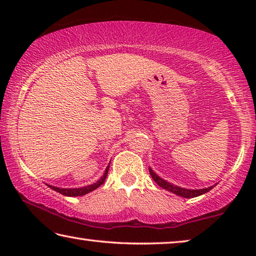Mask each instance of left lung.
I'll return each instance as SVG.
<instances>
[{"label": "left lung", "mask_w": 256, "mask_h": 256, "mask_svg": "<svg viewBox=\"0 0 256 256\" xmlns=\"http://www.w3.org/2000/svg\"><path fill=\"white\" fill-rule=\"evenodd\" d=\"M149 172L151 177H152V180L157 183L160 188H162L164 190H168V192H172L176 194V196H182V198H196L198 196H202V194H204L206 192H209L210 190H212L214 188V185L209 186V188H200V190H190V188H180V186H177L170 183V182L162 180V177H159L156 172L151 170L149 167Z\"/></svg>", "instance_id": "left-lung-1"}]
</instances>
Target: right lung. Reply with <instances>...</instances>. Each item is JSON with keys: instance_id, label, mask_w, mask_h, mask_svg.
Returning a JSON list of instances; mask_svg holds the SVG:
<instances>
[{"instance_id": "right-lung-1", "label": "right lung", "mask_w": 256, "mask_h": 256, "mask_svg": "<svg viewBox=\"0 0 256 256\" xmlns=\"http://www.w3.org/2000/svg\"><path fill=\"white\" fill-rule=\"evenodd\" d=\"M110 164H108V166L106 167L105 172H104V175L100 177V180H98L96 183H94V184L84 186V188H58V186H53V185H48V186L52 190H56V192H58V193L63 194V196H86V194L92 192V190L98 188L99 186L104 184V182H105L107 174H108V170H110Z\"/></svg>"}]
</instances>
